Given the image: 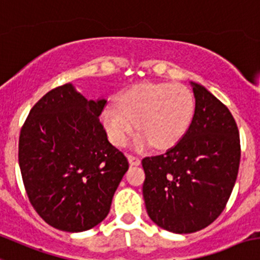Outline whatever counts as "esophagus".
<instances>
[{"label": "esophagus", "instance_id": "esophagus-1", "mask_svg": "<svg viewBox=\"0 0 260 260\" xmlns=\"http://www.w3.org/2000/svg\"><path fill=\"white\" fill-rule=\"evenodd\" d=\"M128 161H129V164L132 166H138L141 164V158L133 155H128Z\"/></svg>", "mask_w": 260, "mask_h": 260}]
</instances>
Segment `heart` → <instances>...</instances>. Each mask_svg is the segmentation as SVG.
<instances>
[{"label": "heart", "instance_id": "heart-1", "mask_svg": "<svg viewBox=\"0 0 260 260\" xmlns=\"http://www.w3.org/2000/svg\"><path fill=\"white\" fill-rule=\"evenodd\" d=\"M193 114L194 98L186 86L141 82L120 92L117 105H107L100 120L113 145L124 146L137 127L141 131L136 137L138 148L151 143L156 148H168L185 135Z\"/></svg>", "mask_w": 260, "mask_h": 260}]
</instances>
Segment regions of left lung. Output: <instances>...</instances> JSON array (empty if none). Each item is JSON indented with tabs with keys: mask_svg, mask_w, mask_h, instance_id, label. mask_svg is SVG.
Here are the masks:
<instances>
[{
	"mask_svg": "<svg viewBox=\"0 0 260 260\" xmlns=\"http://www.w3.org/2000/svg\"><path fill=\"white\" fill-rule=\"evenodd\" d=\"M193 119L174 147L142 160L143 198L151 220L164 230L190 234L221 215L240 164V138L230 110L205 86L190 82Z\"/></svg>",
	"mask_w": 260,
	"mask_h": 260,
	"instance_id": "1",
	"label": "left lung"
}]
</instances>
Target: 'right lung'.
<instances>
[{
	"instance_id": "add662e5",
	"label": "right lung",
	"mask_w": 260,
	"mask_h": 260,
	"mask_svg": "<svg viewBox=\"0 0 260 260\" xmlns=\"http://www.w3.org/2000/svg\"><path fill=\"white\" fill-rule=\"evenodd\" d=\"M105 103L62 85L31 108L20 132L19 165L27 197L58 230L81 233L99 225L129 168L99 120Z\"/></svg>"
}]
</instances>
